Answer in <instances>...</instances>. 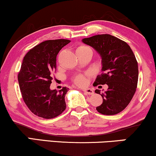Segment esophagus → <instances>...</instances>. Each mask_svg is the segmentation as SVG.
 <instances>
[{
  "instance_id": "34e87169",
  "label": "esophagus",
  "mask_w": 156,
  "mask_h": 156,
  "mask_svg": "<svg viewBox=\"0 0 156 156\" xmlns=\"http://www.w3.org/2000/svg\"><path fill=\"white\" fill-rule=\"evenodd\" d=\"M83 92L86 94L91 95V94H94L93 89H90V88H86V89H83Z\"/></svg>"
}]
</instances>
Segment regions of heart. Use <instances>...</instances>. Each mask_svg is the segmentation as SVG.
<instances>
[{
	"mask_svg": "<svg viewBox=\"0 0 156 156\" xmlns=\"http://www.w3.org/2000/svg\"><path fill=\"white\" fill-rule=\"evenodd\" d=\"M89 50L91 51V48H90L89 47H88V46H80L77 48L76 51H77V53H78V52H82V51H89ZM74 82L76 84H78V85H80V86L84 85L86 82L85 76H83V75H81V74L78 75V76H76L74 78Z\"/></svg>",
	"mask_w": 156,
	"mask_h": 156,
	"instance_id": "heart-1",
	"label": "heart"
}]
</instances>
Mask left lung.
<instances>
[{"label": "left lung", "mask_w": 156, "mask_h": 156, "mask_svg": "<svg viewBox=\"0 0 156 156\" xmlns=\"http://www.w3.org/2000/svg\"><path fill=\"white\" fill-rule=\"evenodd\" d=\"M82 42L94 48L102 59V73L93 85L108 86L102 94L95 90L103 99L97 110L107 115L119 113L131 102L137 86L138 64L132 50L124 41L109 34L86 37Z\"/></svg>", "instance_id": "8db88e82"}]
</instances>
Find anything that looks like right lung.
Here are the masks:
<instances>
[{"label":"right lung","mask_w":156,"mask_h":156,"mask_svg":"<svg viewBox=\"0 0 156 156\" xmlns=\"http://www.w3.org/2000/svg\"><path fill=\"white\" fill-rule=\"evenodd\" d=\"M70 42L67 39L48 40L35 46L24 56L18 81L22 98L30 110L38 117L51 119L66 108L68 88L51 90L52 73L57 69V56Z\"/></svg>","instance_id":"1"}]
</instances>
